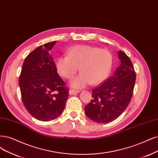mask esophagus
<instances>
[{"mask_svg":"<svg viewBox=\"0 0 158 158\" xmlns=\"http://www.w3.org/2000/svg\"><path fill=\"white\" fill-rule=\"evenodd\" d=\"M79 92H80L79 90H74V89H72V90H70L69 91V94L70 95H73V94H77V93H79Z\"/></svg>","mask_w":158,"mask_h":158,"instance_id":"34e87169","label":"esophagus"}]
</instances>
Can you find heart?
I'll return each instance as SVG.
<instances>
[{"instance_id": "b5f03b06", "label": "heart", "mask_w": 158, "mask_h": 158, "mask_svg": "<svg viewBox=\"0 0 158 158\" xmlns=\"http://www.w3.org/2000/svg\"><path fill=\"white\" fill-rule=\"evenodd\" d=\"M113 57L107 49L90 45H75L68 51V56H60L56 61L57 72L63 77L71 79L80 68L81 73L70 81L73 88L82 89L90 83H102L109 75Z\"/></svg>"}]
</instances>
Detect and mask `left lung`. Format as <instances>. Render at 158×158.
Wrapping results in <instances>:
<instances>
[{
  "label": "left lung",
  "instance_id": "obj_1",
  "mask_svg": "<svg viewBox=\"0 0 158 158\" xmlns=\"http://www.w3.org/2000/svg\"><path fill=\"white\" fill-rule=\"evenodd\" d=\"M118 55L120 66L113 76L92 89V99L85 107L86 116L97 123H108L117 118L131 100L136 74L125 52L119 51Z\"/></svg>",
  "mask_w": 158,
  "mask_h": 158
}]
</instances>
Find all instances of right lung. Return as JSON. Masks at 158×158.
<instances>
[{
    "instance_id": "obj_1",
    "label": "right lung",
    "mask_w": 158,
    "mask_h": 158,
    "mask_svg": "<svg viewBox=\"0 0 158 158\" xmlns=\"http://www.w3.org/2000/svg\"><path fill=\"white\" fill-rule=\"evenodd\" d=\"M56 42L40 45L28 54L19 76L23 103L28 112L41 121L58 117L65 107L69 94L49 54Z\"/></svg>"
}]
</instances>
